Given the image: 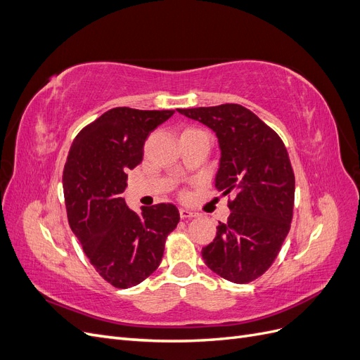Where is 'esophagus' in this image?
Returning <instances> with one entry per match:
<instances>
[{"mask_svg":"<svg viewBox=\"0 0 360 360\" xmlns=\"http://www.w3.org/2000/svg\"><path fill=\"white\" fill-rule=\"evenodd\" d=\"M180 217L181 219H191V217H195L197 216V213L192 212V210H188V209H180Z\"/></svg>","mask_w":360,"mask_h":360,"instance_id":"esophagus-1","label":"esophagus"}]
</instances>
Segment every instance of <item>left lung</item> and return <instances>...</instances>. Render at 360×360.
<instances>
[{
	"mask_svg": "<svg viewBox=\"0 0 360 360\" xmlns=\"http://www.w3.org/2000/svg\"><path fill=\"white\" fill-rule=\"evenodd\" d=\"M179 112L213 129L221 146L216 188L228 195L231 214L202 248L204 263L226 281L248 284L274 264L291 226L296 180L285 144L242 105Z\"/></svg>",
	"mask_w": 360,
	"mask_h": 360,
	"instance_id": "obj_1",
	"label": "left lung"
}]
</instances>
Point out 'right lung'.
<instances>
[{
  "mask_svg": "<svg viewBox=\"0 0 360 360\" xmlns=\"http://www.w3.org/2000/svg\"><path fill=\"white\" fill-rule=\"evenodd\" d=\"M172 114L112 108L82 127L69 150L63 171L69 225L97 274L115 288L153 274L180 221L174 204L135 213L122 198L126 172L143 160L147 136Z\"/></svg>",
  "mask_w": 360,
  "mask_h": 360,
  "instance_id": "1",
  "label": "right lung"
}]
</instances>
